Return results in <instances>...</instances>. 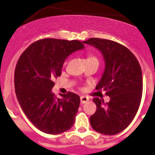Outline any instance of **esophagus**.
Segmentation results:
<instances>
[{"instance_id": "esophagus-1", "label": "esophagus", "mask_w": 155, "mask_h": 155, "mask_svg": "<svg viewBox=\"0 0 155 155\" xmlns=\"http://www.w3.org/2000/svg\"><path fill=\"white\" fill-rule=\"evenodd\" d=\"M88 100H89V98H87V97L81 96V104L86 103L87 102H88Z\"/></svg>"}]
</instances>
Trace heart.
<instances>
[{"instance_id":"1","label":"heart","mask_w":155,"mask_h":155,"mask_svg":"<svg viewBox=\"0 0 155 155\" xmlns=\"http://www.w3.org/2000/svg\"><path fill=\"white\" fill-rule=\"evenodd\" d=\"M87 60H97V61H98L97 57H95V56H94V55H88V56H87Z\"/></svg>"}]
</instances>
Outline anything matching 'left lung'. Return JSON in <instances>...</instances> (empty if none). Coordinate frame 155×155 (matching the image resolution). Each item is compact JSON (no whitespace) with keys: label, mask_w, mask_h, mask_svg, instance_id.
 <instances>
[{"label":"left lung","mask_w":155,"mask_h":155,"mask_svg":"<svg viewBox=\"0 0 155 155\" xmlns=\"http://www.w3.org/2000/svg\"><path fill=\"white\" fill-rule=\"evenodd\" d=\"M83 43L102 52L105 71L95 88L103 89L110 97L105 103L93 98L96 111L90 116V124L100 134H117L131 124L140 107L143 92L140 65L130 50L115 41L90 38Z\"/></svg>","instance_id":"obj_1"}]
</instances>
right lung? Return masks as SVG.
Returning <instances> with one entry per match:
<instances>
[{
  "label": "right lung",
  "mask_w": 155,
  "mask_h": 155,
  "mask_svg": "<svg viewBox=\"0 0 155 155\" xmlns=\"http://www.w3.org/2000/svg\"><path fill=\"white\" fill-rule=\"evenodd\" d=\"M84 47L78 40L39 39L19 57L15 71L16 96L27 118L42 132L61 134L74 124L79 95L69 91L58 98L51 91L66 58Z\"/></svg>",
  "instance_id": "1"
}]
</instances>
